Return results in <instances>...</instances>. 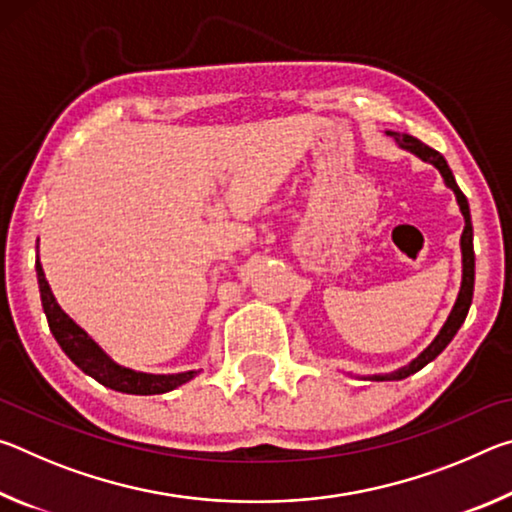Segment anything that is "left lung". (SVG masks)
<instances>
[{"label":"left lung","instance_id":"obj_1","mask_svg":"<svg viewBox=\"0 0 512 512\" xmlns=\"http://www.w3.org/2000/svg\"><path fill=\"white\" fill-rule=\"evenodd\" d=\"M386 135H391L393 140L397 142V146L400 149H406L411 151L413 155H418L420 160L433 164L440 171V176H443L445 185L452 189L454 196H456V203L458 207H461V214L465 219V228H463V235H461V255H463V277H461V289H458V296H456V302L452 311H449V316L445 320V325L440 327V332L436 339H433L427 348H424L418 357H415L409 366L404 368H397L393 372H386V375H370L366 379H372V381H397V379H404L413 375V372L422 370L427 363H431L433 359L438 357L440 352H443L449 341L454 339L458 329H461V325L465 323V316L467 311H470V305H472V293H474V232H472V219H470V205H467V198L465 194L461 192V187L456 185V178L452 169H449L447 160L440 155L436 149H431V146H427L424 142H420L418 137H413L409 133H395V131H386Z\"/></svg>","mask_w":512,"mask_h":512}]
</instances>
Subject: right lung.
<instances>
[{
  "label": "right lung",
  "instance_id": "1",
  "mask_svg": "<svg viewBox=\"0 0 512 512\" xmlns=\"http://www.w3.org/2000/svg\"><path fill=\"white\" fill-rule=\"evenodd\" d=\"M36 273H38V287H40V300L42 309H45L47 323L54 339L58 341L60 348L72 359L76 366H79L85 375L97 379L99 384L112 391L128 393V395H160L169 393L173 388L187 384L189 379H194L201 370H187V372H176V375H153V372H140L126 366H119V363L108 357L106 352L101 350V345L92 339V336L85 332L69 318L51 293V287L42 271L40 257H36Z\"/></svg>",
  "mask_w": 512,
  "mask_h": 512
}]
</instances>
